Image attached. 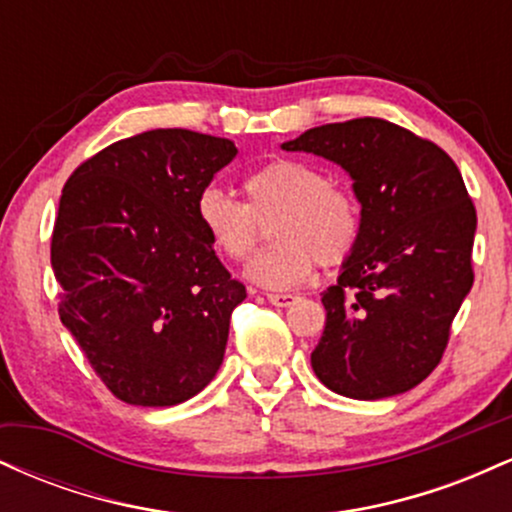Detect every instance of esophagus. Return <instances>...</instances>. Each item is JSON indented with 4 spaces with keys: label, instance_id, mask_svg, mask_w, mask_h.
Segmentation results:
<instances>
[{
    "label": "esophagus",
    "instance_id": "esophagus-1",
    "mask_svg": "<svg viewBox=\"0 0 512 512\" xmlns=\"http://www.w3.org/2000/svg\"><path fill=\"white\" fill-rule=\"evenodd\" d=\"M267 301L276 305V308H289V305L298 301V296H293V293H269Z\"/></svg>",
    "mask_w": 512,
    "mask_h": 512
}]
</instances>
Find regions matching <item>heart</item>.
I'll return each mask as SVG.
<instances>
[{
    "mask_svg": "<svg viewBox=\"0 0 512 512\" xmlns=\"http://www.w3.org/2000/svg\"><path fill=\"white\" fill-rule=\"evenodd\" d=\"M248 204L231 192L209 185L197 195V221L211 248L226 260L240 262L260 240L272 218V248L248 262L245 276L269 291L301 286L322 267L349 260L361 236V209L346 190L313 163L276 158L245 180Z\"/></svg>",
    "mask_w": 512,
    "mask_h": 512,
    "instance_id": "heart-1",
    "label": "heart"
}]
</instances>
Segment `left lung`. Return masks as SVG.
<instances>
[{
    "mask_svg": "<svg viewBox=\"0 0 512 512\" xmlns=\"http://www.w3.org/2000/svg\"><path fill=\"white\" fill-rule=\"evenodd\" d=\"M337 163L361 204V236L322 293L310 354L320 383L351 399L402 395L431 375L474 284L477 211L455 161L409 129L358 117L281 144Z\"/></svg>",
    "mask_w": 512,
    "mask_h": 512,
    "instance_id": "left-lung-1",
    "label": "left lung"
}]
</instances>
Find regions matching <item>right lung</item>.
<instances>
[{
	"instance_id": "1",
	"label": "right lung",
	"mask_w": 512,
	"mask_h": 512,
	"mask_svg": "<svg viewBox=\"0 0 512 512\" xmlns=\"http://www.w3.org/2000/svg\"><path fill=\"white\" fill-rule=\"evenodd\" d=\"M238 154L231 139L149 129L88 158L52 231L62 325L108 390L173 407L209 385L245 286L197 221V195Z\"/></svg>"
}]
</instances>
